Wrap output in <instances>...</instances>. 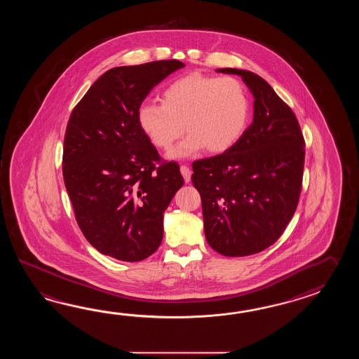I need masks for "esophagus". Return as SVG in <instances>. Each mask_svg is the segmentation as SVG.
<instances>
[{"label":"esophagus","instance_id":"1","mask_svg":"<svg viewBox=\"0 0 359 359\" xmlns=\"http://www.w3.org/2000/svg\"><path fill=\"white\" fill-rule=\"evenodd\" d=\"M181 173H182L183 178H184V182H190L191 181V170L190 167L187 165H181Z\"/></svg>","mask_w":359,"mask_h":359}]
</instances>
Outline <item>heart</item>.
I'll use <instances>...</instances> for the list:
<instances>
[{
  "instance_id": "obj_1",
  "label": "heart",
  "mask_w": 359,
  "mask_h": 359,
  "mask_svg": "<svg viewBox=\"0 0 359 359\" xmlns=\"http://www.w3.org/2000/svg\"><path fill=\"white\" fill-rule=\"evenodd\" d=\"M249 115V97L240 81L191 73L169 83L161 92V102H142L137 121L151 144L165 151L182 137L186 127L190 136L170 153L172 158H182L203 147L208 153L227 151L244 135Z\"/></svg>"
}]
</instances>
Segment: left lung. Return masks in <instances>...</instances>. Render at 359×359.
<instances>
[{
	"instance_id": "1",
	"label": "left lung",
	"mask_w": 359,
	"mask_h": 359,
	"mask_svg": "<svg viewBox=\"0 0 359 359\" xmlns=\"http://www.w3.org/2000/svg\"><path fill=\"white\" fill-rule=\"evenodd\" d=\"M244 79L254 96V121L229 150L192 163L208 244L224 257L267 249L298 206L305 141L291 107L258 74L219 69Z\"/></svg>"
}]
</instances>
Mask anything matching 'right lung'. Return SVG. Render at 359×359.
Wrapping results in <instances>:
<instances>
[{
	"mask_svg": "<svg viewBox=\"0 0 359 359\" xmlns=\"http://www.w3.org/2000/svg\"><path fill=\"white\" fill-rule=\"evenodd\" d=\"M183 62L159 60L105 72L69 116L62 177L87 241L123 262L150 257L163 240V213L182 187L176 161L161 159L138 126L154 87Z\"/></svg>",
	"mask_w": 359,
	"mask_h": 359,
	"instance_id": "right-lung-1",
	"label": "right lung"
}]
</instances>
